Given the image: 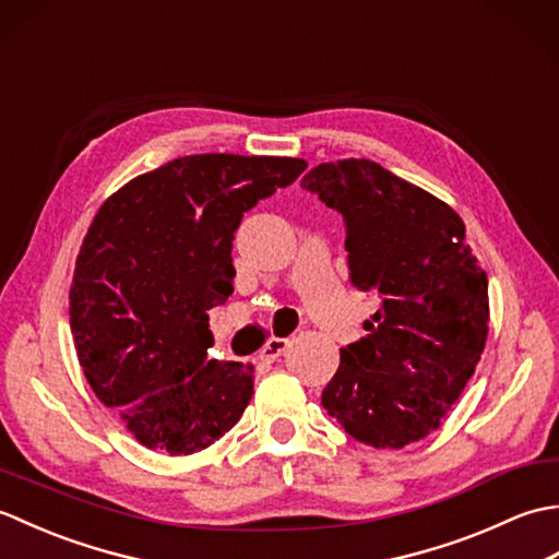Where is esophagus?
Segmentation results:
<instances>
[{"instance_id": "1", "label": "esophagus", "mask_w": 559, "mask_h": 559, "mask_svg": "<svg viewBox=\"0 0 559 559\" xmlns=\"http://www.w3.org/2000/svg\"><path fill=\"white\" fill-rule=\"evenodd\" d=\"M288 348V341L286 338H269V343L264 348H261V353H259V358L261 360H266V362H273V360H278L281 358V353Z\"/></svg>"}]
</instances>
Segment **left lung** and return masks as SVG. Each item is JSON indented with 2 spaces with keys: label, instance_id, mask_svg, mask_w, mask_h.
<instances>
[{
  "label": "left lung",
  "instance_id": "left-lung-1",
  "mask_svg": "<svg viewBox=\"0 0 559 559\" xmlns=\"http://www.w3.org/2000/svg\"><path fill=\"white\" fill-rule=\"evenodd\" d=\"M300 185L341 213L353 286L379 298L367 336L341 348L322 406L358 442H418L442 425L488 338V276L466 225L367 158L322 163Z\"/></svg>",
  "mask_w": 559,
  "mask_h": 559
}]
</instances>
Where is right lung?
Returning <instances> with one entry per match:
<instances>
[{
    "label": "right lung",
    "instance_id": "add662e5",
    "mask_svg": "<svg viewBox=\"0 0 559 559\" xmlns=\"http://www.w3.org/2000/svg\"><path fill=\"white\" fill-rule=\"evenodd\" d=\"M307 168L300 158H175L134 177L93 218L69 322L91 389L148 449L194 454L240 420L254 367L209 360V310L233 295L245 211Z\"/></svg>",
    "mask_w": 559,
    "mask_h": 559
}]
</instances>
